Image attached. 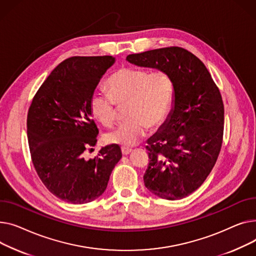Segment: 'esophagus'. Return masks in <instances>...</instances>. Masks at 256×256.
Returning a JSON list of instances; mask_svg holds the SVG:
<instances>
[{
    "label": "esophagus",
    "mask_w": 256,
    "mask_h": 256,
    "mask_svg": "<svg viewBox=\"0 0 256 256\" xmlns=\"http://www.w3.org/2000/svg\"><path fill=\"white\" fill-rule=\"evenodd\" d=\"M132 152V148H126V146H122V153L123 155H128Z\"/></svg>",
    "instance_id": "34e87169"
}]
</instances>
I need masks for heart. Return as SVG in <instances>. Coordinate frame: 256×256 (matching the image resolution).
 I'll list each match as a JSON object with an SVG mask.
<instances>
[{"instance_id":"obj_1","label":"heart","mask_w":256,"mask_h":256,"mask_svg":"<svg viewBox=\"0 0 256 256\" xmlns=\"http://www.w3.org/2000/svg\"><path fill=\"white\" fill-rule=\"evenodd\" d=\"M110 94L100 90L93 92L90 108L104 126H112L116 118V104H125L126 121L105 135L110 144L133 146L144 136L146 128L160 126L172 106L174 80L164 70L123 67L108 80Z\"/></svg>"}]
</instances>
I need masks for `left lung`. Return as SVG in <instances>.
Segmentation results:
<instances>
[{
  "mask_svg": "<svg viewBox=\"0 0 256 256\" xmlns=\"http://www.w3.org/2000/svg\"><path fill=\"white\" fill-rule=\"evenodd\" d=\"M130 64L164 70L174 80L172 108L148 140L144 182L156 196L182 200L204 182L216 163L223 136L221 94L204 64L181 48L129 54Z\"/></svg>",
  "mask_w": 256,
  "mask_h": 256,
  "instance_id": "left-lung-1",
  "label": "left lung"
}]
</instances>
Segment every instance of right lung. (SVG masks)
<instances>
[{
  "label": "right lung",
  "instance_id": "add662e5",
  "mask_svg": "<svg viewBox=\"0 0 256 256\" xmlns=\"http://www.w3.org/2000/svg\"><path fill=\"white\" fill-rule=\"evenodd\" d=\"M114 62L112 56L65 60L42 84L28 108L26 133L35 170L45 187L64 202L82 204L98 198L122 158L118 144L103 146L93 159L84 158L99 133L90 99Z\"/></svg>",
  "mask_w": 256,
  "mask_h": 256
}]
</instances>
